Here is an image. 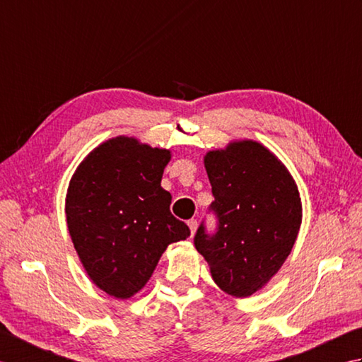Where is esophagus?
<instances>
[{
  "label": "esophagus",
  "mask_w": 362,
  "mask_h": 362,
  "mask_svg": "<svg viewBox=\"0 0 362 362\" xmlns=\"http://www.w3.org/2000/svg\"><path fill=\"white\" fill-rule=\"evenodd\" d=\"M187 225H189V228H190V233H192V235L195 234V231H197V226H198V222L195 218H192V220H189L187 222Z\"/></svg>",
  "instance_id": "esophagus-1"
}]
</instances>
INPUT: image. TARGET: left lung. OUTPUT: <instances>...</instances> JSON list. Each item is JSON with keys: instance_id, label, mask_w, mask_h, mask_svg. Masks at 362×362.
I'll use <instances>...</instances> for the list:
<instances>
[{"instance_id": "obj_1", "label": "left lung", "mask_w": 362, "mask_h": 362, "mask_svg": "<svg viewBox=\"0 0 362 362\" xmlns=\"http://www.w3.org/2000/svg\"><path fill=\"white\" fill-rule=\"evenodd\" d=\"M204 168L218 228L214 235L198 228L195 248L220 289L245 298L291 255L301 225L300 192L283 162L256 140H233L208 151Z\"/></svg>"}]
</instances>
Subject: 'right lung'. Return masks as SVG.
Listing matches in <instances>:
<instances>
[{
    "mask_svg": "<svg viewBox=\"0 0 362 362\" xmlns=\"http://www.w3.org/2000/svg\"><path fill=\"white\" fill-rule=\"evenodd\" d=\"M172 153L119 136L100 144L73 173L65 216L92 283L127 300L151 278L165 248L190 235L160 187Z\"/></svg>",
    "mask_w": 362,
    "mask_h": 362,
    "instance_id": "right-lung-1",
    "label": "right lung"
}]
</instances>
